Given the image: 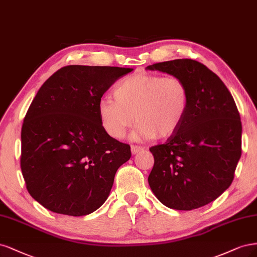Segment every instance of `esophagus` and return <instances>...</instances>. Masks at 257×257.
Instances as JSON below:
<instances>
[{
  "label": "esophagus",
  "mask_w": 257,
  "mask_h": 257,
  "mask_svg": "<svg viewBox=\"0 0 257 257\" xmlns=\"http://www.w3.org/2000/svg\"><path fill=\"white\" fill-rule=\"evenodd\" d=\"M143 150H144V147H142V146L132 145V146H131V154H132V155H136V154H138V153H140V152H142Z\"/></svg>",
  "instance_id": "esophagus-1"
}]
</instances>
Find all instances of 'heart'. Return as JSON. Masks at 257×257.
Instances as JSON below:
<instances>
[{"mask_svg":"<svg viewBox=\"0 0 257 257\" xmlns=\"http://www.w3.org/2000/svg\"><path fill=\"white\" fill-rule=\"evenodd\" d=\"M114 97L98 103L102 127L114 139L125 137L136 119L132 139L170 137L184 121L190 102L188 86L180 78L147 72L119 81Z\"/></svg>","mask_w":257,"mask_h":257,"instance_id":"obj_1","label":"heart"}]
</instances>
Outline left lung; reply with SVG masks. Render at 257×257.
I'll use <instances>...</instances> for the list:
<instances>
[{
  "label": "left lung",
  "instance_id": "8db88e82",
  "mask_svg": "<svg viewBox=\"0 0 257 257\" xmlns=\"http://www.w3.org/2000/svg\"><path fill=\"white\" fill-rule=\"evenodd\" d=\"M183 80L190 102L184 121L164 144L150 148L153 193L169 208L192 210L230 186L241 156L242 126L233 96L205 65L181 59L146 67Z\"/></svg>",
  "mask_w": 257,
  "mask_h": 257
}]
</instances>
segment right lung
Segmentation results:
<instances>
[{
    "mask_svg": "<svg viewBox=\"0 0 257 257\" xmlns=\"http://www.w3.org/2000/svg\"><path fill=\"white\" fill-rule=\"evenodd\" d=\"M132 68L70 65L41 85L21 130V170L45 208L72 217L97 210L109 196L130 146L102 127L98 103Z\"/></svg>",
    "mask_w": 257,
    "mask_h": 257,
    "instance_id": "1",
    "label": "right lung"
}]
</instances>
